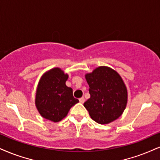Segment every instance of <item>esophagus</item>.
I'll return each mask as SVG.
<instances>
[{
	"label": "esophagus",
	"mask_w": 160,
	"mask_h": 160,
	"mask_svg": "<svg viewBox=\"0 0 160 160\" xmlns=\"http://www.w3.org/2000/svg\"><path fill=\"white\" fill-rule=\"evenodd\" d=\"M84 101H85V99H84V97H82V98H79V102H81V103L83 104L84 102Z\"/></svg>",
	"instance_id": "obj_1"
}]
</instances>
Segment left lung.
Listing matches in <instances>:
<instances>
[{
  "label": "left lung",
  "mask_w": 160,
  "mask_h": 160,
  "mask_svg": "<svg viewBox=\"0 0 160 160\" xmlns=\"http://www.w3.org/2000/svg\"><path fill=\"white\" fill-rule=\"evenodd\" d=\"M90 97L84 103L91 119L108 124L119 117L128 101L127 88L117 72L101 66L85 75Z\"/></svg>",
  "instance_id": "8db88e82"
}]
</instances>
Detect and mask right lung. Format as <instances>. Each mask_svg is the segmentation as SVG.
Segmentation results:
<instances>
[{"label": "right lung", "instance_id": "right-lung-1", "mask_svg": "<svg viewBox=\"0 0 160 160\" xmlns=\"http://www.w3.org/2000/svg\"><path fill=\"white\" fill-rule=\"evenodd\" d=\"M68 75L60 68L51 69L43 75L37 88L35 105L42 117L58 122L68 115L78 100L72 96V89L66 85Z\"/></svg>", "mask_w": 160, "mask_h": 160}]
</instances>
